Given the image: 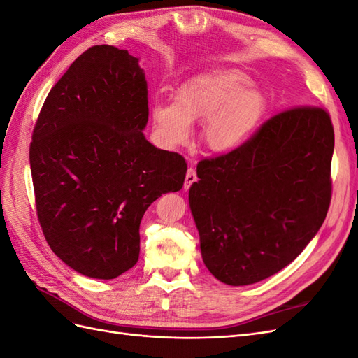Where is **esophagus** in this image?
Here are the masks:
<instances>
[{
    "label": "esophagus",
    "instance_id": "1",
    "mask_svg": "<svg viewBox=\"0 0 358 358\" xmlns=\"http://www.w3.org/2000/svg\"><path fill=\"white\" fill-rule=\"evenodd\" d=\"M197 180V173H196V170H194L192 167H189L188 170H187V176H185V185H183V188L185 189H188L194 182Z\"/></svg>",
    "mask_w": 358,
    "mask_h": 358
}]
</instances>
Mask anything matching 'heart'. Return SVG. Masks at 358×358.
Listing matches in <instances>:
<instances>
[{
	"mask_svg": "<svg viewBox=\"0 0 358 358\" xmlns=\"http://www.w3.org/2000/svg\"><path fill=\"white\" fill-rule=\"evenodd\" d=\"M266 110L264 95L251 86L243 71L218 69L182 85L175 103L155 101L149 107L159 142L169 149L187 143L191 124H201L200 137L210 152L229 154L255 131Z\"/></svg>",
	"mask_w": 358,
	"mask_h": 358,
	"instance_id": "obj_1",
	"label": "heart"
}]
</instances>
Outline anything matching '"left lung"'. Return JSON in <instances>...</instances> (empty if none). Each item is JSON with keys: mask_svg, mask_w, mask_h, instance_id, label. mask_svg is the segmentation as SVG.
Wrapping results in <instances>:
<instances>
[{"mask_svg": "<svg viewBox=\"0 0 358 358\" xmlns=\"http://www.w3.org/2000/svg\"><path fill=\"white\" fill-rule=\"evenodd\" d=\"M333 149L329 113L297 107L233 152L199 162L188 200L203 263L216 279L251 285L301 254L329 210Z\"/></svg>", "mask_w": 358, "mask_h": 358, "instance_id": "8db88e82", "label": "left lung"}]
</instances>
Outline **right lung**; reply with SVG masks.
<instances>
[{"label":"right lung","instance_id":"add662e5","mask_svg":"<svg viewBox=\"0 0 358 358\" xmlns=\"http://www.w3.org/2000/svg\"><path fill=\"white\" fill-rule=\"evenodd\" d=\"M148 86L138 58L94 46L41 107L29 148L38 221L50 249L76 272L115 279L140 252V222L183 187L187 162L149 143Z\"/></svg>","mask_w":358,"mask_h":358}]
</instances>
